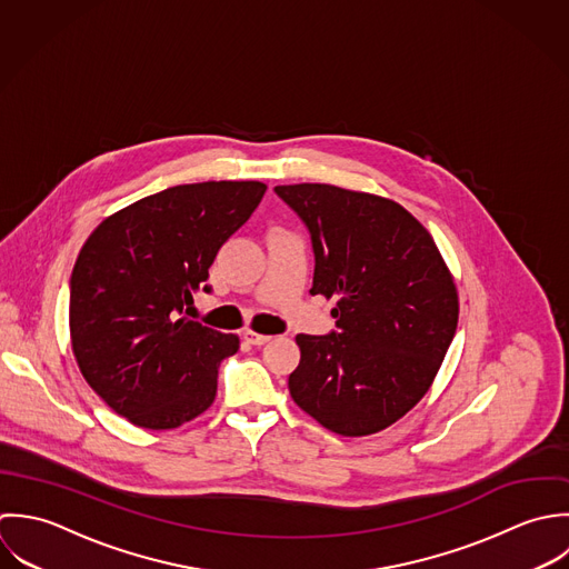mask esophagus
Instances as JSON below:
<instances>
[{"instance_id":"obj_1","label":"esophagus","mask_w":569,"mask_h":569,"mask_svg":"<svg viewBox=\"0 0 569 569\" xmlns=\"http://www.w3.org/2000/svg\"><path fill=\"white\" fill-rule=\"evenodd\" d=\"M272 337H268V335H257V332H252V330H246L243 332V341L250 342V345H266V342L270 341Z\"/></svg>"}]
</instances>
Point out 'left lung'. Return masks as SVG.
Returning <instances> with one entry per match:
<instances>
[{"label": "left lung", "instance_id": "1", "mask_svg": "<svg viewBox=\"0 0 569 569\" xmlns=\"http://www.w3.org/2000/svg\"><path fill=\"white\" fill-rule=\"evenodd\" d=\"M274 193L310 232V292L339 299L337 330L297 337L290 396L339 436L382 431L429 391L453 341V277L429 230L391 200L332 184Z\"/></svg>", "mask_w": 569, "mask_h": 569}]
</instances>
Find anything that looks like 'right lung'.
Masks as SVG:
<instances>
[{"instance_id":"obj_1","label":"right lung","mask_w":569,"mask_h":569,"mask_svg":"<svg viewBox=\"0 0 569 569\" xmlns=\"http://www.w3.org/2000/svg\"><path fill=\"white\" fill-rule=\"evenodd\" d=\"M266 193L200 182L142 198L101 222L70 279V337L88 385L142 429H176L211 407L234 335L191 321L193 292Z\"/></svg>"}]
</instances>
